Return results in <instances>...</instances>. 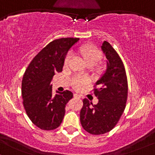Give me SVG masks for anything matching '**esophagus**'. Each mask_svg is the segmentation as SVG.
<instances>
[{"instance_id":"34e87169","label":"esophagus","mask_w":155,"mask_h":155,"mask_svg":"<svg viewBox=\"0 0 155 155\" xmlns=\"http://www.w3.org/2000/svg\"><path fill=\"white\" fill-rule=\"evenodd\" d=\"M74 97H76V98H81V96L79 95V94H74Z\"/></svg>"}]
</instances>
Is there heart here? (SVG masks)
I'll return each instance as SVG.
<instances>
[{"label": "heart", "mask_w": 155, "mask_h": 155, "mask_svg": "<svg viewBox=\"0 0 155 155\" xmlns=\"http://www.w3.org/2000/svg\"><path fill=\"white\" fill-rule=\"evenodd\" d=\"M80 53L84 58V59L87 61V63H94L95 64L102 58V52L99 48L94 47L90 45L83 46L80 49ZM73 53L71 50L68 52L64 59V66H67L69 64L71 59L72 58ZM89 83V79L87 76H76L74 78L72 84L74 87L77 90H81L85 86Z\"/></svg>", "instance_id": "obj_1"}]
</instances>
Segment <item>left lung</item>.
I'll list each match as a JSON object with an SVG mask.
<instances>
[{"mask_svg": "<svg viewBox=\"0 0 155 155\" xmlns=\"http://www.w3.org/2000/svg\"><path fill=\"white\" fill-rule=\"evenodd\" d=\"M102 50L107 59V70L94 86L92 92L99 99L93 105L83 100L80 121L84 129L92 135L110 131L124 113L128 97V80L120 57L113 46L104 41Z\"/></svg>", "mask_w": 155, "mask_h": 155, "instance_id": "obj_1", "label": "left lung"}]
</instances>
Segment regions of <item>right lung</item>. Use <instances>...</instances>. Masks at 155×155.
Segmentation results:
<instances>
[{
  "label": "right lung",
  "mask_w": 155,
  "mask_h": 155,
  "mask_svg": "<svg viewBox=\"0 0 155 155\" xmlns=\"http://www.w3.org/2000/svg\"><path fill=\"white\" fill-rule=\"evenodd\" d=\"M79 38L54 40L42 49L29 63L23 76L21 96L26 113L35 126L45 131L57 128L62 123L66 105L73 97L69 90L53 94L55 73L61 72L68 50Z\"/></svg>",
  "instance_id": "right-lung-1"
}]
</instances>
